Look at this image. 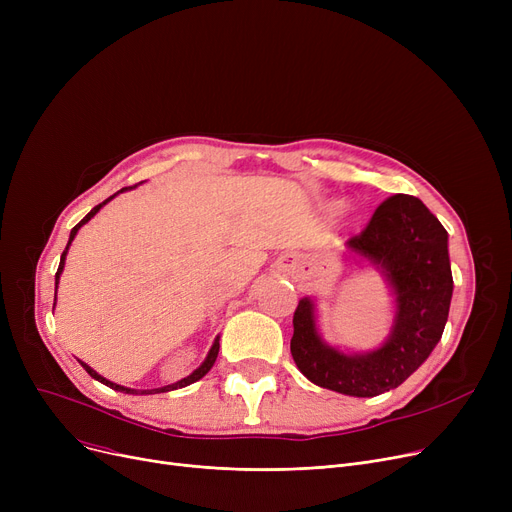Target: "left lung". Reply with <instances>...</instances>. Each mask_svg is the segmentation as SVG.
Segmentation results:
<instances>
[{
  "label": "left lung",
  "mask_w": 512,
  "mask_h": 512,
  "mask_svg": "<svg viewBox=\"0 0 512 512\" xmlns=\"http://www.w3.org/2000/svg\"><path fill=\"white\" fill-rule=\"evenodd\" d=\"M346 247L380 265L394 288L390 338L378 351L344 355L321 342L313 303L303 299L292 317L290 353L305 378L321 388L378 396L405 382L442 338L452 299L448 232L417 197L392 195Z\"/></svg>",
  "instance_id": "8db88e82"
}]
</instances>
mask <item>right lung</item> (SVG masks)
<instances>
[{
    "label": "right lung",
    "instance_id": "right-lung-1",
    "mask_svg": "<svg viewBox=\"0 0 512 512\" xmlns=\"http://www.w3.org/2000/svg\"><path fill=\"white\" fill-rule=\"evenodd\" d=\"M137 186V184H134ZM126 188H132V186H124L122 191H126ZM122 191H118V193H122ZM116 195H112V197H107L103 203H99V205H95L83 220H80L74 228H72V232H70V240H68V245H66V249H64V253H62V259H60V267H58V272H56V288H58V282H60V274H62V270H64V259H66V253H68V247H70V242L74 240V236H76V232H78V228L83 226V224H87L93 215L107 203V201H112ZM56 301V299H53ZM53 307H56V303H53ZM218 353H220V340L215 338V342H213V346H211V351H209V355H207V359L203 361V365L199 367V369H195L191 375H188V378H184V380H180V382H176V384H170V386H164V388H155V390H141V392H137V390H130V388H124V386H118V384H114V382H110V380H105V378H101V375L97 373V371H93L87 363H83L80 361V365L85 367V371L91 375V378H95L97 382H101V384H105V386H110L112 390H118V392H126V394H157V392H170V390H178V388H184V386H188V384H193V382H197V380H201L203 375L213 367V363H215V359H218Z\"/></svg>",
    "mask_w": 512,
    "mask_h": 512
}]
</instances>
